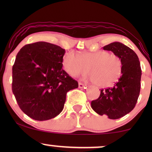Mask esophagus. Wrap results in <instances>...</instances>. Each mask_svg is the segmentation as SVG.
<instances>
[{
	"label": "esophagus",
	"mask_w": 152,
	"mask_h": 152,
	"mask_svg": "<svg viewBox=\"0 0 152 152\" xmlns=\"http://www.w3.org/2000/svg\"><path fill=\"white\" fill-rule=\"evenodd\" d=\"M86 86H87L86 84H83V83L79 82V88H84V87H86Z\"/></svg>",
	"instance_id": "34e87169"
}]
</instances>
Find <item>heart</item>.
Instances as JSON below:
<instances>
[{"mask_svg":"<svg viewBox=\"0 0 152 152\" xmlns=\"http://www.w3.org/2000/svg\"><path fill=\"white\" fill-rule=\"evenodd\" d=\"M62 65L72 77L85 74L88 68L90 80L100 87L110 86L117 82L122 69L120 57L104 50L84 53L80 56L75 52H69L64 55Z\"/></svg>","mask_w":152,"mask_h":152,"instance_id":"obj_1","label":"heart"}]
</instances>
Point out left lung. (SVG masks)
<instances>
[{"mask_svg":"<svg viewBox=\"0 0 152 152\" xmlns=\"http://www.w3.org/2000/svg\"><path fill=\"white\" fill-rule=\"evenodd\" d=\"M103 49L113 52L121 59L122 75L112 88L102 89L98 98L91 102V107L99 115L118 119L136 106L140 94L142 70L136 53L123 43L113 42Z\"/></svg>","mask_w":152,"mask_h":152,"instance_id":"left-lung-1","label":"left lung"}]
</instances>
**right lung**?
Here are the masks:
<instances>
[{
	"label": "right lung",
	"mask_w": 152,
	"mask_h": 152,
	"mask_svg": "<svg viewBox=\"0 0 152 152\" xmlns=\"http://www.w3.org/2000/svg\"><path fill=\"white\" fill-rule=\"evenodd\" d=\"M65 50L39 41L24 45L12 67V92L20 109L35 120L54 118L62 111L68 91L78 83L62 69Z\"/></svg>",
	"instance_id": "obj_1"
}]
</instances>
